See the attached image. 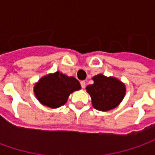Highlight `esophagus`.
<instances>
[{"label":"esophagus","instance_id":"34e87169","mask_svg":"<svg viewBox=\"0 0 155 155\" xmlns=\"http://www.w3.org/2000/svg\"><path fill=\"white\" fill-rule=\"evenodd\" d=\"M81 87L83 88V89H84V88H85V81H81Z\"/></svg>","mask_w":155,"mask_h":155}]
</instances>
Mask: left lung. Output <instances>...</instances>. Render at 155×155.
<instances>
[{
	"label": "left lung",
	"instance_id": "left-lung-1",
	"mask_svg": "<svg viewBox=\"0 0 155 155\" xmlns=\"http://www.w3.org/2000/svg\"><path fill=\"white\" fill-rule=\"evenodd\" d=\"M94 84L86 86L92 105L100 111H108L117 107L123 101L126 88L123 82L116 78L107 77L102 74L92 78Z\"/></svg>",
	"mask_w": 155,
	"mask_h": 155
}]
</instances>
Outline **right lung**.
I'll return each instance as SVG.
<instances>
[{"label":"right lung","mask_w":155,"mask_h":155,"mask_svg":"<svg viewBox=\"0 0 155 155\" xmlns=\"http://www.w3.org/2000/svg\"><path fill=\"white\" fill-rule=\"evenodd\" d=\"M81 88L75 78L56 71L41 78L34 86V93L41 104L55 109L65 104L69 95Z\"/></svg>","instance_id":"obj_1"}]
</instances>
